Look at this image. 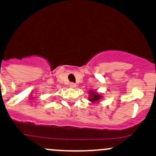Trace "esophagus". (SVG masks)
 Listing matches in <instances>:
<instances>
[{"label": "esophagus", "instance_id": "obj_1", "mask_svg": "<svg viewBox=\"0 0 156 156\" xmlns=\"http://www.w3.org/2000/svg\"><path fill=\"white\" fill-rule=\"evenodd\" d=\"M69 87H71V88H75V87H76V84H75V83H73V82H71V83H69Z\"/></svg>", "mask_w": 156, "mask_h": 156}]
</instances>
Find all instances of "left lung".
<instances>
[{"label":"left lung","mask_w":156,"mask_h":156,"mask_svg":"<svg viewBox=\"0 0 156 156\" xmlns=\"http://www.w3.org/2000/svg\"><path fill=\"white\" fill-rule=\"evenodd\" d=\"M89 95H90V97L88 98V100L93 104L98 103L99 101L102 98L101 95L98 93L96 91H93V90H90Z\"/></svg>","instance_id":"left-lung-1"}]
</instances>
